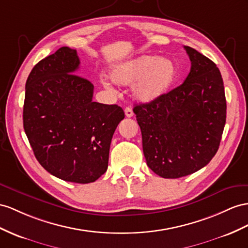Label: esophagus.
<instances>
[{"instance_id": "1", "label": "esophagus", "mask_w": 248, "mask_h": 248, "mask_svg": "<svg viewBox=\"0 0 248 248\" xmlns=\"http://www.w3.org/2000/svg\"><path fill=\"white\" fill-rule=\"evenodd\" d=\"M124 114H125L126 117H133V115H134L132 108H130V107H126L125 108V109H124Z\"/></svg>"}]
</instances>
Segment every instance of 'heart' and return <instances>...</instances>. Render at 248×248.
I'll return each mask as SVG.
<instances>
[{"mask_svg": "<svg viewBox=\"0 0 248 248\" xmlns=\"http://www.w3.org/2000/svg\"><path fill=\"white\" fill-rule=\"evenodd\" d=\"M175 63L158 55H142L137 59L113 66L109 71L110 78L117 85H134L133 95L140 103H151L162 94L173 84L176 78ZM103 85L113 90L109 80L101 79Z\"/></svg>", "mask_w": 248, "mask_h": 248, "instance_id": "1", "label": "heart"}]
</instances>
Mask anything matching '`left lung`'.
Here are the masks:
<instances>
[{
  "mask_svg": "<svg viewBox=\"0 0 248 248\" xmlns=\"http://www.w3.org/2000/svg\"><path fill=\"white\" fill-rule=\"evenodd\" d=\"M192 67L179 87L134 107L148 167L162 178H180L204 168L219 149L226 99L216 63L186 46Z\"/></svg>",
  "mask_w": 248,
  "mask_h": 248,
  "instance_id": "left-lung-1",
  "label": "left lung"
}]
</instances>
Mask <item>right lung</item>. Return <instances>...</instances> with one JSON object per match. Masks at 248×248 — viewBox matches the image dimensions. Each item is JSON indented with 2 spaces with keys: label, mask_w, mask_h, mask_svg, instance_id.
<instances>
[{
  "label": "right lung",
  "mask_w": 248,
  "mask_h": 248,
  "mask_svg": "<svg viewBox=\"0 0 248 248\" xmlns=\"http://www.w3.org/2000/svg\"><path fill=\"white\" fill-rule=\"evenodd\" d=\"M76 50L62 47L31 70L25 88L24 130L41 166L58 178L90 183L106 173L110 144L124 113L93 101L94 87L74 74Z\"/></svg>",
  "instance_id": "add662e5"
}]
</instances>
